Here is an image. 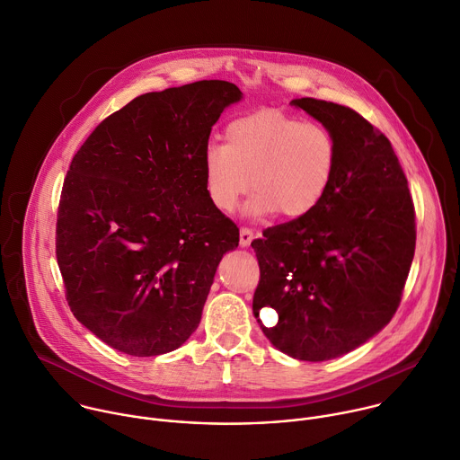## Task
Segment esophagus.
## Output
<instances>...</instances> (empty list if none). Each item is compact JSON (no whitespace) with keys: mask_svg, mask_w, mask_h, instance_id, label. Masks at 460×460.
Segmentation results:
<instances>
[{"mask_svg":"<svg viewBox=\"0 0 460 460\" xmlns=\"http://www.w3.org/2000/svg\"><path fill=\"white\" fill-rule=\"evenodd\" d=\"M252 239H253V230L248 228V226H243L241 232H239V243H241V246H248V244L252 243Z\"/></svg>","mask_w":460,"mask_h":460,"instance_id":"34e87169","label":"esophagus"}]
</instances>
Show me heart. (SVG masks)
<instances>
[{
    "label": "heart",
    "mask_w": 460,
    "mask_h": 460,
    "mask_svg": "<svg viewBox=\"0 0 460 460\" xmlns=\"http://www.w3.org/2000/svg\"><path fill=\"white\" fill-rule=\"evenodd\" d=\"M335 164L337 141L324 125L261 111L228 123L225 145L205 148V190L217 210L232 212L252 187L250 216L279 210L283 217L296 219L321 203Z\"/></svg>",
    "instance_id": "heart-1"
}]
</instances>
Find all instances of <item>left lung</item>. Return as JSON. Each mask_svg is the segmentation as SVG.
<instances>
[{
	"mask_svg": "<svg viewBox=\"0 0 460 460\" xmlns=\"http://www.w3.org/2000/svg\"><path fill=\"white\" fill-rule=\"evenodd\" d=\"M292 105L337 141V164L321 203L303 217L266 228L252 246L259 261L253 314H279L264 328L287 355L321 362L344 355L395 315L415 253V207L390 139L349 107L301 98Z\"/></svg>",
	"mask_w": 460,
	"mask_h": 460,
	"instance_id": "8db88e82",
	"label": "left lung"
}]
</instances>
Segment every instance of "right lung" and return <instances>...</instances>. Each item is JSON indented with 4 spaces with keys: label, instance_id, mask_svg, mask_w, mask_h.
<instances>
[{
    "label": "right lung",
    "instance_id": "1",
    "mask_svg": "<svg viewBox=\"0 0 460 460\" xmlns=\"http://www.w3.org/2000/svg\"><path fill=\"white\" fill-rule=\"evenodd\" d=\"M241 100L210 79L148 92L103 119L72 157L56 257L74 317L109 346L154 357L198 328L239 228L205 190L203 155Z\"/></svg>",
    "mask_w": 460,
    "mask_h": 460
}]
</instances>
